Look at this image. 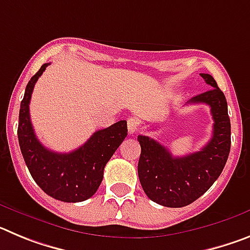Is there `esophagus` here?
<instances>
[{
    "label": "esophagus",
    "mask_w": 250,
    "mask_h": 250,
    "mask_svg": "<svg viewBox=\"0 0 250 250\" xmlns=\"http://www.w3.org/2000/svg\"><path fill=\"white\" fill-rule=\"evenodd\" d=\"M139 129L138 120L135 118H129L127 119V130H129V134H135Z\"/></svg>",
    "instance_id": "obj_1"
}]
</instances>
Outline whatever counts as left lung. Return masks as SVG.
I'll return each instance as SVG.
<instances>
[{"instance_id": "1", "label": "left lung", "mask_w": 250, "mask_h": 250, "mask_svg": "<svg viewBox=\"0 0 250 250\" xmlns=\"http://www.w3.org/2000/svg\"><path fill=\"white\" fill-rule=\"evenodd\" d=\"M210 90L196 95L188 104H207L213 116V136L200 151L173 156L158 141L139 135L141 154L138 164L140 184L149 199L163 207L191 204L219 178L230 151V119L228 104L216 81L200 74Z\"/></svg>"}]
</instances>
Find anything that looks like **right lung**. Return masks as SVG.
<instances>
[{"label":"right lung","mask_w":250,"mask_h":250,"mask_svg":"<svg viewBox=\"0 0 250 250\" xmlns=\"http://www.w3.org/2000/svg\"><path fill=\"white\" fill-rule=\"evenodd\" d=\"M50 63H43L31 77L21 101L19 116V144L31 176L47 195L65 203H79L96 193L104 178V169L127 135L126 120L94 132L83 146L71 152L46 149L32 127L30 100L35 83Z\"/></svg>","instance_id":"1"}]
</instances>
